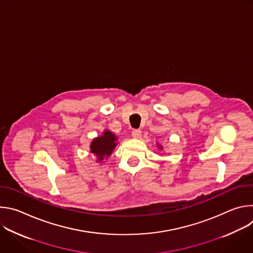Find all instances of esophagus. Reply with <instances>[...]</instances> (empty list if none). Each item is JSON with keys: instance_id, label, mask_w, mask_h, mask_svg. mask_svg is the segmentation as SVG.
Instances as JSON below:
<instances>
[{"instance_id": "34e87169", "label": "esophagus", "mask_w": 253, "mask_h": 253, "mask_svg": "<svg viewBox=\"0 0 253 253\" xmlns=\"http://www.w3.org/2000/svg\"><path fill=\"white\" fill-rule=\"evenodd\" d=\"M141 131L140 130H138V129H135V130H133L132 131V136L134 137V138H136V139H138V138H140L141 137Z\"/></svg>"}]
</instances>
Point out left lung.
<instances>
[{"label": "left lung", "mask_w": 253, "mask_h": 253, "mask_svg": "<svg viewBox=\"0 0 253 253\" xmlns=\"http://www.w3.org/2000/svg\"><path fill=\"white\" fill-rule=\"evenodd\" d=\"M158 147H159V149H160V150H162V149H163V147H162L161 145H159V144H158Z\"/></svg>", "instance_id": "left-lung-1"}]
</instances>
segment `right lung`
<instances>
[{
  "mask_svg": "<svg viewBox=\"0 0 253 253\" xmlns=\"http://www.w3.org/2000/svg\"><path fill=\"white\" fill-rule=\"evenodd\" d=\"M117 140L116 135L109 130H105L101 136L92 140L90 151L97 157V162H102L111 155L117 145Z\"/></svg>",
  "mask_w": 253,
  "mask_h": 253,
  "instance_id": "1",
  "label": "right lung"
}]
</instances>
